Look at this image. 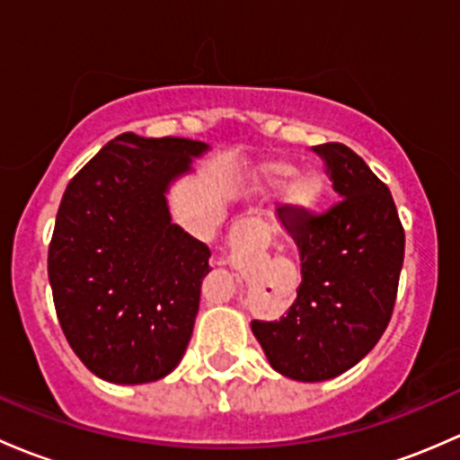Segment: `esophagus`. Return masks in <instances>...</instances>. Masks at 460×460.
<instances>
[{"instance_id": "1", "label": "esophagus", "mask_w": 460, "mask_h": 460, "mask_svg": "<svg viewBox=\"0 0 460 460\" xmlns=\"http://www.w3.org/2000/svg\"><path fill=\"white\" fill-rule=\"evenodd\" d=\"M270 245V232L261 221L252 217H241L232 224L228 234V250L232 261H248L263 254Z\"/></svg>"}]
</instances>
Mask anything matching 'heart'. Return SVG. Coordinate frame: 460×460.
<instances>
[{
	"instance_id": "1",
	"label": "heart",
	"mask_w": 460,
	"mask_h": 460,
	"mask_svg": "<svg viewBox=\"0 0 460 460\" xmlns=\"http://www.w3.org/2000/svg\"><path fill=\"white\" fill-rule=\"evenodd\" d=\"M296 172L290 161H268L259 168V186L265 190H277ZM325 181L316 172H301L286 186V203L296 212H312L323 203Z\"/></svg>"
}]
</instances>
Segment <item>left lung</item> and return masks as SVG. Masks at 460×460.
Segmentation results:
<instances>
[{"label": "left lung", "mask_w": 460, "mask_h": 460, "mask_svg": "<svg viewBox=\"0 0 460 460\" xmlns=\"http://www.w3.org/2000/svg\"><path fill=\"white\" fill-rule=\"evenodd\" d=\"M341 203L325 215L281 208L296 241L303 281L286 316L252 321L270 366L319 383L357 366L390 323L403 268L405 232L394 199L367 164L343 144L314 146Z\"/></svg>", "instance_id": "left-lung-1"}]
</instances>
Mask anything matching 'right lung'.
<instances>
[{"instance_id": "right-lung-1", "label": "right lung", "mask_w": 460, "mask_h": 460, "mask_svg": "<svg viewBox=\"0 0 460 460\" xmlns=\"http://www.w3.org/2000/svg\"><path fill=\"white\" fill-rule=\"evenodd\" d=\"M208 150L124 132L66 188L49 279L70 348L103 381H159L190 343L210 248L172 224L168 192Z\"/></svg>"}]
</instances>
